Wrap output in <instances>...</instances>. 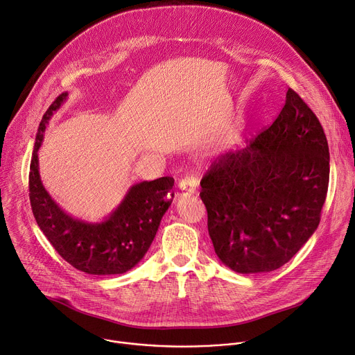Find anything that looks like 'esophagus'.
I'll use <instances>...</instances> for the list:
<instances>
[{
	"label": "esophagus",
	"instance_id": "obj_1",
	"mask_svg": "<svg viewBox=\"0 0 355 355\" xmlns=\"http://www.w3.org/2000/svg\"><path fill=\"white\" fill-rule=\"evenodd\" d=\"M197 191V182L194 180V177H184L182 180H180L178 182V192L177 197H189L194 194Z\"/></svg>",
	"mask_w": 355,
	"mask_h": 355
}]
</instances>
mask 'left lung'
Returning a JSON list of instances; mask_svg holds the SVG:
<instances>
[{
  "mask_svg": "<svg viewBox=\"0 0 355 355\" xmlns=\"http://www.w3.org/2000/svg\"><path fill=\"white\" fill-rule=\"evenodd\" d=\"M329 144L293 90L270 127L218 157L201 180L216 256L238 273L272 272L314 234L327 197Z\"/></svg>",
  "mask_w": 355,
  "mask_h": 355,
  "instance_id": "1",
  "label": "left lung"
}]
</instances>
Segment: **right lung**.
Instances as JSON below:
<instances>
[{"label": "right lung", "instance_id": "obj_1", "mask_svg": "<svg viewBox=\"0 0 355 355\" xmlns=\"http://www.w3.org/2000/svg\"><path fill=\"white\" fill-rule=\"evenodd\" d=\"M67 98L68 93L58 96L38 127L29 167L31 208L40 230L73 268L89 275H120L135 268L147 253L161 218L171 205L174 178L161 177L133 185L103 222L89 223L62 211L42 185L38 150L49 119Z\"/></svg>", "mask_w": 355, "mask_h": 355}]
</instances>
